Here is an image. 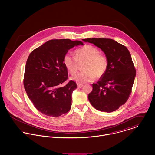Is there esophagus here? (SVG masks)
Segmentation results:
<instances>
[{"label": "esophagus", "instance_id": "1", "mask_svg": "<svg viewBox=\"0 0 155 155\" xmlns=\"http://www.w3.org/2000/svg\"><path fill=\"white\" fill-rule=\"evenodd\" d=\"M77 86H78V87L79 88H82V87H83L84 85H82V84H77Z\"/></svg>", "mask_w": 155, "mask_h": 155}]
</instances>
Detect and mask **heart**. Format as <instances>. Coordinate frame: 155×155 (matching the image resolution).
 Instances as JSON below:
<instances>
[{"label":"heart","mask_w":155,"mask_h":155,"mask_svg":"<svg viewBox=\"0 0 155 155\" xmlns=\"http://www.w3.org/2000/svg\"><path fill=\"white\" fill-rule=\"evenodd\" d=\"M99 50L91 45H85L75 51V57L70 54L64 56V64L71 75H74L78 70L79 64L85 63L83 72L73 78V79L79 84L92 82L97 77H103L108 67L107 58L101 54Z\"/></svg>","instance_id":"1"}]
</instances>
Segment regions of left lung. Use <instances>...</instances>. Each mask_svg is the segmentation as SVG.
I'll return each mask as SVG.
<instances>
[{
	"mask_svg": "<svg viewBox=\"0 0 155 155\" xmlns=\"http://www.w3.org/2000/svg\"><path fill=\"white\" fill-rule=\"evenodd\" d=\"M82 41L100 48L108 61L105 74L97 84H92L89 101L98 110L108 113L116 110L128 99L136 74L130 52L126 46L111 39Z\"/></svg>",
	"mask_w": 155,
	"mask_h": 155,
	"instance_id": "obj_1",
	"label": "left lung"
}]
</instances>
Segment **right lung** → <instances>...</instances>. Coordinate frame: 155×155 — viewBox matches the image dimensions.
<instances>
[{"instance_id":"right-lung-1","label":"right lung","mask_w":155,"mask_h":155,"mask_svg":"<svg viewBox=\"0 0 155 155\" xmlns=\"http://www.w3.org/2000/svg\"><path fill=\"white\" fill-rule=\"evenodd\" d=\"M82 41L52 39L33 50L25 67L24 86L29 99L38 110L46 116L58 117L70 110L71 94L77 88L73 81L61 86L68 79L63 59L69 49Z\"/></svg>"}]
</instances>
